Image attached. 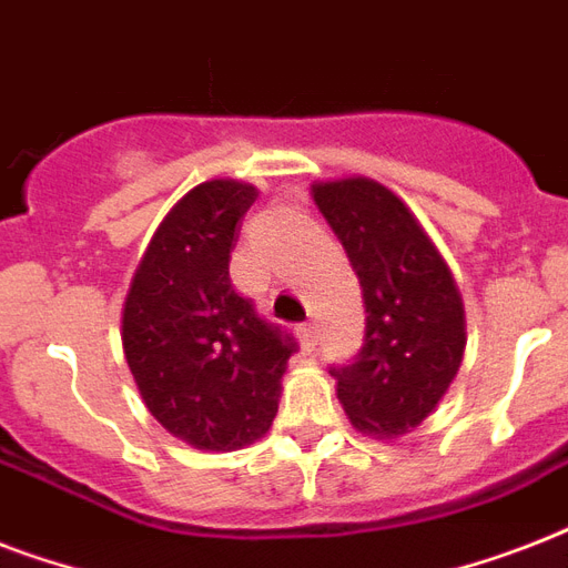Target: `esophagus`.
I'll return each instance as SVG.
<instances>
[{"instance_id": "1", "label": "esophagus", "mask_w": 568, "mask_h": 568, "mask_svg": "<svg viewBox=\"0 0 568 568\" xmlns=\"http://www.w3.org/2000/svg\"><path fill=\"white\" fill-rule=\"evenodd\" d=\"M297 336H301V345L306 347V351H312V347L318 345V327H315L312 321H306V324L297 327Z\"/></svg>"}]
</instances>
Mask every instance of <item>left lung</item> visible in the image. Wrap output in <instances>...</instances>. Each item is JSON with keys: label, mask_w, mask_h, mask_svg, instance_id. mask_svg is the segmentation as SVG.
<instances>
[{"label": "left lung", "mask_w": 568, "mask_h": 568, "mask_svg": "<svg viewBox=\"0 0 568 568\" xmlns=\"http://www.w3.org/2000/svg\"><path fill=\"white\" fill-rule=\"evenodd\" d=\"M312 196L363 285V347L351 365L329 368L338 400L356 430L400 436L436 409L457 377L463 297L413 212L379 182H315Z\"/></svg>", "instance_id": "left-lung-1"}]
</instances>
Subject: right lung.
<instances>
[{
  "mask_svg": "<svg viewBox=\"0 0 568 568\" xmlns=\"http://www.w3.org/2000/svg\"><path fill=\"white\" fill-rule=\"evenodd\" d=\"M256 196L235 180L191 189L155 230L123 306V351L146 409L203 450L265 436L297 351L230 280L241 217Z\"/></svg>",
  "mask_w": 568,
  "mask_h": 568,
  "instance_id": "add662e5",
  "label": "right lung"
}]
</instances>
